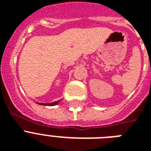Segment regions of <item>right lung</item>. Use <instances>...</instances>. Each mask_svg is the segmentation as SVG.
<instances>
[{"instance_id": "1", "label": "right lung", "mask_w": 151, "mask_h": 151, "mask_svg": "<svg viewBox=\"0 0 151 151\" xmlns=\"http://www.w3.org/2000/svg\"><path fill=\"white\" fill-rule=\"evenodd\" d=\"M59 102V101H56V102H54V103H38V104H40V105H45V106H55V105H57Z\"/></svg>"}]
</instances>
